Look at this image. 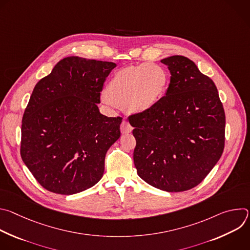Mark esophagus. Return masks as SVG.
Here are the masks:
<instances>
[{
	"instance_id": "obj_1",
	"label": "esophagus",
	"mask_w": 250,
	"mask_h": 250,
	"mask_svg": "<svg viewBox=\"0 0 250 250\" xmlns=\"http://www.w3.org/2000/svg\"><path fill=\"white\" fill-rule=\"evenodd\" d=\"M131 130H132V126L129 125V123L126 122V121H124L122 123V125H121V131H122V133L123 134L129 133V132H131Z\"/></svg>"
}]
</instances>
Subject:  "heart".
Listing matches in <instances>:
<instances>
[{
  "mask_svg": "<svg viewBox=\"0 0 250 250\" xmlns=\"http://www.w3.org/2000/svg\"><path fill=\"white\" fill-rule=\"evenodd\" d=\"M168 84L165 70L155 64L125 67L106 85L104 103L123 105L131 113H146L159 103Z\"/></svg>",
  "mask_w": 250,
  "mask_h": 250,
  "instance_id": "heart-1",
  "label": "heart"
}]
</instances>
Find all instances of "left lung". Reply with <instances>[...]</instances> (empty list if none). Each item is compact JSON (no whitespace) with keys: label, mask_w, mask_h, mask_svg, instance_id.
Returning <instances> with one entry per match:
<instances>
[{"label":"left lung","mask_w":250,"mask_h":250,"mask_svg":"<svg viewBox=\"0 0 250 250\" xmlns=\"http://www.w3.org/2000/svg\"><path fill=\"white\" fill-rule=\"evenodd\" d=\"M170 71L164 97L153 109L128 117L134 127L138 176L166 192L199 185L225 148L226 115L213 81L189 58L161 60Z\"/></svg>","instance_id":"1"}]
</instances>
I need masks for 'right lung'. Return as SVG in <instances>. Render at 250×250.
Returning a JSON list of instances; mask_svg holds the SVG:
<instances>
[{"label":"right lung","instance_id":"1","mask_svg":"<svg viewBox=\"0 0 250 250\" xmlns=\"http://www.w3.org/2000/svg\"><path fill=\"white\" fill-rule=\"evenodd\" d=\"M116 63L70 56L35 85L21 122V156L46 190L73 195L103 177L108 149L123 118L102 115L97 104Z\"/></svg>","mask_w":250,"mask_h":250}]
</instances>
